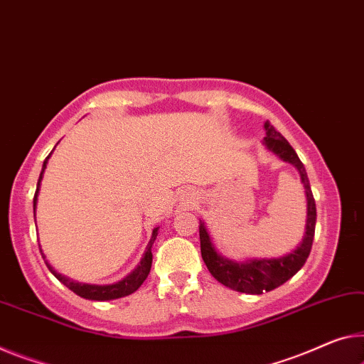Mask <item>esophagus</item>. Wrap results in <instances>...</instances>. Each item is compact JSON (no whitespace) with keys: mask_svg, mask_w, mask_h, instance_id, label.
<instances>
[{"mask_svg":"<svg viewBox=\"0 0 364 364\" xmlns=\"http://www.w3.org/2000/svg\"><path fill=\"white\" fill-rule=\"evenodd\" d=\"M192 200H195V198H192V197H190V200H187V201H188V203H192Z\"/></svg>","mask_w":364,"mask_h":364,"instance_id":"esophagus-1","label":"esophagus"}]
</instances>
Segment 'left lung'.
Instances as JSON below:
<instances>
[{"label": "left lung", "mask_w": 364, "mask_h": 364, "mask_svg": "<svg viewBox=\"0 0 364 364\" xmlns=\"http://www.w3.org/2000/svg\"><path fill=\"white\" fill-rule=\"evenodd\" d=\"M265 133L264 144L267 149L275 153L279 159L287 161L298 169L301 176V182L304 183L306 188V200H307V220H306V234L298 247L291 254L278 257V259H252L247 262H234L229 260L216 252L215 245L211 244L210 234L206 231L205 223L200 220V249L201 259L205 265L208 267L211 275L225 287L234 289V291L249 293V294H262L265 291L278 288L279 284L287 283L289 278L294 277L301 270V267L306 264L307 257L311 254L312 240H314L316 231V201L312 197L309 178H307L304 164L296 154L282 133L275 130L270 122H265Z\"/></svg>", "instance_id": "left-lung-1"}]
</instances>
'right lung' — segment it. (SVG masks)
<instances>
[{"instance_id":"obj_1","label":"right lung","mask_w":364,"mask_h":364,"mask_svg":"<svg viewBox=\"0 0 364 364\" xmlns=\"http://www.w3.org/2000/svg\"><path fill=\"white\" fill-rule=\"evenodd\" d=\"M52 154V153H50ZM50 154L47 156V159L43 161V166H42V172H41V177H38V182H37V190H36V195H33V218H36V206H37V197H38V188H41V182H42V177H43V172H46V167L48 163V158ZM158 229L159 228H154L153 229V234H151V240L146 247V252H144L141 262H139V265L133 270L130 275H127L124 279H120V282H117L114 284H87V283H77V282H73V279L66 278L63 275H60L52 268V265L48 264L46 260V255L42 254L43 260H46V264L48 267V270L53 273L55 278L60 279L61 283L65 284L66 288H70L73 293H76L77 296H81V298L85 299H91V301H109V299H119V298H124V296H128L132 293H135L136 289L141 287L144 279L148 278L149 275V270H151V264H153V254H151V247H153L156 236H158ZM42 252V250H41Z\"/></svg>"}]
</instances>
